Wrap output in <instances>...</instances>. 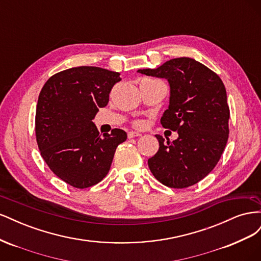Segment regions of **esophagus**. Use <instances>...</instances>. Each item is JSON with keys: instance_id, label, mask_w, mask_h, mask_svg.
<instances>
[{"instance_id": "obj_1", "label": "esophagus", "mask_w": 261, "mask_h": 261, "mask_svg": "<svg viewBox=\"0 0 261 261\" xmlns=\"http://www.w3.org/2000/svg\"><path fill=\"white\" fill-rule=\"evenodd\" d=\"M141 134L140 133H138V132H129L128 134H127V137L130 139V138H135V137H138V136H140Z\"/></svg>"}]
</instances>
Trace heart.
Here are the masks:
<instances>
[{"label":"heart","instance_id":"heart-1","mask_svg":"<svg viewBox=\"0 0 261 261\" xmlns=\"http://www.w3.org/2000/svg\"><path fill=\"white\" fill-rule=\"evenodd\" d=\"M144 125H145V123L143 121H136L135 122V126H137V127H143Z\"/></svg>","mask_w":261,"mask_h":261}]
</instances>
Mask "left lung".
I'll return each mask as SVG.
<instances>
[{
  "label": "left lung",
  "instance_id": "8db88e82",
  "mask_svg": "<svg viewBox=\"0 0 261 261\" xmlns=\"http://www.w3.org/2000/svg\"><path fill=\"white\" fill-rule=\"evenodd\" d=\"M138 73L168 80L170 105L161 124L178 133L172 143L155 135L159 150L148 160L150 171L171 188L195 185L215 169L227 143L230 108L223 82L191 58L172 59Z\"/></svg>",
  "mask_w": 261,
  "mask_h": 261
}]
</instances>
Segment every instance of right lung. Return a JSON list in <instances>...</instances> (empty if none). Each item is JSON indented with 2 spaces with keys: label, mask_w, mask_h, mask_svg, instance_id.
I'll return each instance as SVG.
<instances>
[{
  "label": "right lung",
  "mask_w": 261,
  "mask_h": 261,
  "mask_svg": "<svg viewBox=\"0 0 261 261\" xmlns=\"http://www.w3.org/2000/svg\"><path fill=\"white\" fill-rule=\"evenodd\" d=\"M120 73L96 66L73 67L51 76L40 91L35 130L38 148L55 175L75 188L103 179L127 134L101 135L92 120L105 108Z\"/></svg>",
  "instance_id": "1"
}]
</instances>
